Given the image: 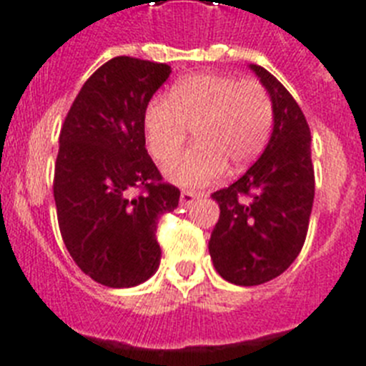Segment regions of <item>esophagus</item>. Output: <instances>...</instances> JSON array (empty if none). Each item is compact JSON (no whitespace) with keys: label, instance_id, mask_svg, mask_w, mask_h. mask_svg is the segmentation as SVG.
<instances>
[{"label":"esophagus","instance_id":"34e87169","mask_svg":"<svg viewBox=\"0 0 366 366\" xmlns=\"http://www.w3.org/2000/svg\"><path fill=\"white\" fill-rule=\"evenodd\" d=\"M199 199V195L195 192H182L180 193V204H182V207H192L193 202L197 201Z\"/></svg>","mask_w":366,"mask_h":366}]
</instances>
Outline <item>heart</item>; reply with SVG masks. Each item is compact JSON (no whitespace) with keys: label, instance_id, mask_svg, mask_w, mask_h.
Returning a JSON list of instances; mask_svg holds the SVG:
<instances>
[{"label":"heart","instance_id":"heart-1","mask_svg":"<svg viewBox=\"0 0 366 366\" xmlns=\"http://www.w3.org/2000/svg\"><path fill=\"white\" fill-rule=\"evenodd\" d=\"M273 102L259 79L227 74H193L178 79L165 98L150 100L143 132L150 156L165 164L182 149L188 130L195 145L165 167L171 182L202 188L225 173L249 165L268 145Z\"/></svg>","mask_w":366,"mask_h":366}]
</instances>
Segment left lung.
Returning a JSON list of instances; mask_svg holds the SVG:
<instances>
[{
    "mask_svg": "<svg viewBox=\"0 0 366 366\" xmlns=\"http://www.w3.org/2000/svg\"><path fill=\"white\" fill-rule=\"evenodd\" d=\"M251 69L272 97L273 132L247 173L212 193L219 219L208 242L214 268L240 287L272 281L296 260L315 201L311 130L302 107L273 74Z\"/></svg>",
    "mask_w": 366,
    "mask_h": 366,
    "instance_id": "left-lung-1",
    "label": "left lung"
}]
</instances>
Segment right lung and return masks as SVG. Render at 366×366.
Wrapping results in <instances>:
<instances>
[{"mask_svg":"<svg viewBox=\"0 0 366 366\" xmlns=\"http://www.w3.org/2000/svg\"><path fill=\"white\" fill-rule=\"evenodd\" d=\"M169 74L165 63L113 57L85 81L61 128V236L78 268L104 287H136L158 269V219L178 207L180 189L164 182L143 132L147 104Z\"/></svg>","mask_w":366,"mask_h":366,"instance_id":"1","label":"right lung"}]
</instances>
